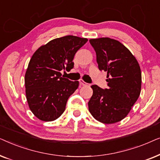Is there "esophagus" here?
Returning a JSON list of instances; mask_svg holds the SVG:
<instances>
[{
    "label": "esophagus",
    "instance_id": "esophagus-1",
    "mask_svg": "<svg viewBox=\"0 0 160 160\" xmlns=\"http://www.w3.org/2000/svg\"><path fill=\"white\" fill-rule=\"evenodd\" d=\"M79 83H80L81 85H82V86H88V84L85 82L84 81L82 80V79H80L79 80Z\"/></svg>",
    "mask_w": 160,
    "mask_h": 160
}]
</instances>
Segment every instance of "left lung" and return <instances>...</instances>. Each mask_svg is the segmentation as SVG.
Here are the masks:
<instances>
[{"label": "left lung", "mask_w": 160, "mask_h": 160, "mask_svg": "<svg viewBox=\"0 0 160 160\" xmlns=\"http://www.w3.org/2000/svg\"><path fill=\"white\" fill-rule=\"evenodd\" d=\"M96 52L100 71H107L108 89L91 86L93 94L89 111L104 124L121 121L130 112L141 90V71L138 61L128 48L110 38L89 40Z\"/></svg>", "instance_id": "1"}]
</instances>
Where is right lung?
Wrapping results in <instances>:
<instances>
[{
    "label": "right lung",
    "instance_id": "1",
    "mask_svg": "<svg viewBox=\"0 0 160 160\" xmlns=\"http://www.w3.org/2000/svg\"><path fill=\"white\" fill-rule=\"evenodd\" d=\"M87 38L66 36L50 41L32 54L25 76L30 111L41 121H54L64 112L67 100L78 87V81L63 78L60 71L73 68V58Z\"/></svg>",
    "mask_w": 160,
    "mask_h": 160
}]
</instances>
